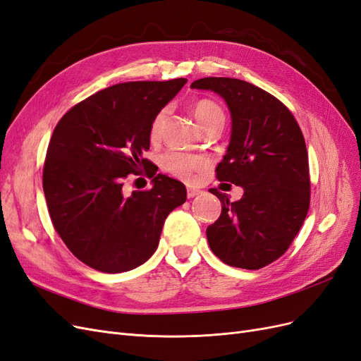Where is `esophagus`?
Segmentation results:
<instances>
[{
  "label": "esophagus",
  "mask_w": 361,
  "mask_h": 361,
  "mask_svg": "<svg viewBox=\"0 0 361 361\" xmlns=\"http://www.w3.org/2000/svg\"><path fill=\"white\" fill-rule=\"evenodd\" d=\"M199 194H200V190H197V188H192V187L187 188L188 199H192V197H195V195H199Z\"/></svg>",
  "instance_id": "esophagus-1"
}]
</instances>
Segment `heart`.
I'll list each match as a JSON object with an SVG mask.
<instances>
[{"label": "heart", "instance_id": "1", "mask_svg": "<svg viewBox=\"0 0 361 361\" xmlns=\"http://www.w3.org/2000/svg\"><path fill=\"white\" fill-rule=\"evenodd\" d=\"M191 111L200 129L211 125L212 122H216V120H224V114L220 105H216L209 99H200L197 102H194ZM166 113H167L166 110H161L154 117V120H152L150 129H149L150 140L159 138L164 118H166ZM161 164H162V169L169 171L170 174H173V176L180 178V179H188L192 174V171L203 167V159L197 157L180 154V152H169V154L162 157Z\"/></svg>", "mask_w": 361, "mask_h": 361}]
</instances>
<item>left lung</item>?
<instances>
[{
	"mask_svg": "<svg viewBox=\"0 0 361 361\" xmlns=\"http://www.w3.org/2000/svg\"><path fill=\"white\" fill-rule=\"evenodd\" d=\"M192 89L220 94L232 117L231 143L216 179L243 187L231 202L211 190L221 215L207 226L214 255L224 264L259 269L285 255L310 204L309 157L297 120L277 97L236 78H202Z\"/></svg>",
	"mask_w": 361,
	"mask_h": 361,
	"instance_id": "obj_1",
	"label": "left lung"
}]
</instances>
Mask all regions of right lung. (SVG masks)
Wrapping results in <instances>:
<instances>
[{
    "label": "right lung",
    "instance_id": "1",
    "mask_svg": "<svg viewBox=\"0 0 361 361\" xmlns=\"http://www.w3.org/2000/svg\"><path fill=\"white\" fill-rule=\"evenodd\" d=\"M185 78L133 81L87 97L54 129L43 192L51 221L82 264L108 274L140 267L155 253L167 215L187 200L185 185L154 173L143 154L154 117ZM145 168L147 192H123V180Z\"/></svg>",
    "mask_w": 361,
    "mask_h": 361
}]
</instances>
